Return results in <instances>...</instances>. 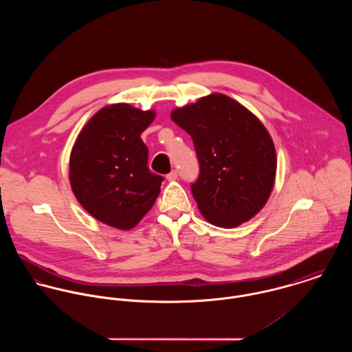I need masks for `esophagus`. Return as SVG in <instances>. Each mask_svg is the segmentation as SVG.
Masks as SVG:
<instances>
[{"mask_svg": "<svg viewBox=\"0 0 352 352\" xmlns=\"http://www.w3.org/2000/svg\"><path fill=\"white\" fill-rule=\"evenodd\" d=\"M166 179H168L169 182H175V180H177V170H172V172H169V173L166 175Z\"/></svg>", "mask_w": 352, "mask_h": 352, "instance_id": "34e87169", "label": "esophagus"}]
</instances>
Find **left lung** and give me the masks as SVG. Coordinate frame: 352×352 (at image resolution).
<instances>
[{"mask_svg": "<svg viewBox=\"0 0 352 352\" xmlns=\"http://www.w3.org/2000/svg\"><path fill=\"white\" fill-rule=\"evenodd\" d=\"M170 118L195 146L199 176L191 191L203 217L221 228L251 219L268 199L276 172L275 148L261 122L221 94L177 108Z\"/></svg>", "mask_w": 352, "mask_h": 352, "instance_id": "obj_1", "label": "left lung"}]
</instances>
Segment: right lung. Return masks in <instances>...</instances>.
I'll use <instances>...</instances> for the list:
<instances>
[{"mask_svg": "<svg viewBox=\"0 0 352 352\" xmlns=\"http://www.w3.org/2000/svg\"><path fill=\"white\" fill-rule=\"evenodd\" d=\"M153 111L113 104L85 124L70 155L69 177L81 206L101 222L129 230L149 211L164 177L148 166L141 140Z\"/></svg>", "mask_w": 352, "mask_h": 352, "instance_id": "obj_1", "label": "right lung"}]
</instances>
